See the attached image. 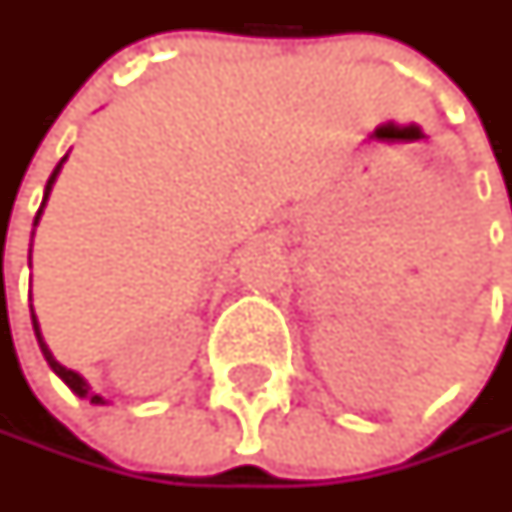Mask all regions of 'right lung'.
<instances>
[{"instance_id":"obj_1","label":"right lung","mask_w":512,"mask_h":512,"mask_svg":"<svg viewBox=\"0 0 512 512\" xmlns=\"http://www.w3.org/2000/svg\"><path fill=\"white\" fill-rule=\"evenodd\" d=\"M68 159V156H65ZM65 159L53 168V173H50V179H48V185H45V199H42V207H45V202H48V196H50V190H53V182H56V176H59V170H62V165H65ZM42 207H39V213H36V219H33V227L39 225V216H42ZM30 319H33V330H36V342H39V347H42V356L48 359L50 364V370L62 379V382L68 384L70 390L79 396V399H90V404H105V399L102 396H96L93 390H90V384L76 373V370H68L65 364H59L56 359H53V353H50V347L45 344V339H42V333H39V322H36V316L30 313Z\"/></svg>"}]
</instances>
